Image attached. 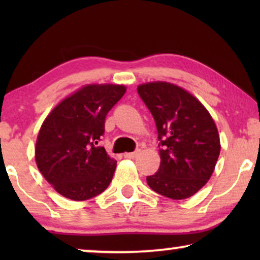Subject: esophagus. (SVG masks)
<instances>
[{
    "instance_id": "34e87169",
    "label": "esophagus",
    "mask_w": 260,
    "mask_h": 260,
    "mask_svg": "<svg viewBox=\"0 0 260 260\" xmlns=\"http://www.w3.org/2000/svg\"><path fill=\"white\" fill-rule=\"evenodd\" d=\"M138 154H140V150H136L134 152H125V154H124V157H125V158H135V157H137Z\"/></svg>"
}]
</instances>
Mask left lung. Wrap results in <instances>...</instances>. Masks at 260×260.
<instances>
[{"mask_svg":"<svg viewBox=\"0 0 260 260\" xmlns=\"http://www.w3.org/2000/svg\"><path fill=\"white\" fill-rule=\"evenodd\" d=\"M137 91L154 117L158 134V172L149 187L173 200L198 193L219 158L220 137L211 113L197 97L168 81L141 84Z\"/></svg>","mask_w":260,"mask_h":260,"instance_id":"obj_1","label":"left lung"}]
</instances>
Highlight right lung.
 <instances>
[{
	"label": "right lung",
	"instance_id": "right-lung-1",
	"mask_svg": "<svg viewBox=\"0 0 260 260\" xmlns=\"http://www.w3.org/2000/svg\"><path fill=\"white\" fill-rule=\"evenodd\" d=\"M125 91L118 84L84 85L45 118L35 144V162L60 195L84 201L109 187L117 161L98 142L106 115Z\"/></svg>",
	"mask_w": 260,
	"mask_h": 260
}]
</instances>
